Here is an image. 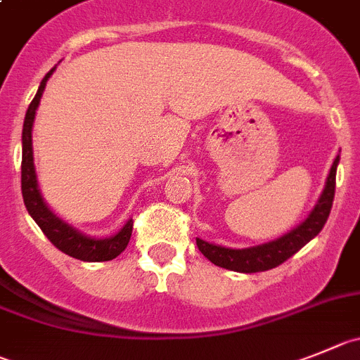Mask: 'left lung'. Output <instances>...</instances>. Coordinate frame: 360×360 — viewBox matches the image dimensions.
<instances>
[{
  "label": "left lung",
  "instance_id": "8db88e82",
  "mask_svg": "<svg viewBox=\"0 0 360 360\" xmlns=\"http://www.w3.org/2000/svg\"><path fill=\"white\" fill-rule=\"evenodd\" d=\"M338 163L339 156L332 163L330 174L327 177V184H325V190L321 193L320 200L314 206V210L311 211L307 220L302 221L297 229L284 234L278 240L270 241V243L257 245V247L250 248H226L220 247V245L207 243V241L197 238L199 250L217 266L227 268V270L233 271H241V274H256V271L271 270V268L282 264L323 229L325 221H327L328 214H330L332 202H334Z\"/></svg>",
  "mask_w": 360,
  "mask_h": 360
}]
</instances>
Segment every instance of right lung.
Segmentation results:
<instances>
[{
  "label": "right lung",
  "instance_id": "obj_1",
  "mask_svg": "<svg viewBox=\"0 0 360 360\" xmlns=\"http://www.w3.org/2000/svg\"><path fill=\"white\" fill-rule=\"evenodd\" d=\"M51 69L44 79L40 82L39 90H37L35 97L30 103L28 112L25 117V126H22V161H21V191L22 199H25V206L28 213L32 214L33 220L37 221V226L42 229L49 241L55 245L58 250H62L67 256L74 257L79 261H89V263H97V261H110L115 259L120 252L127 247L129 243L131 233H133V220H129L115 236L104 238V240H96V238H89L85 234L74 231L72 227L67 226L65 221L60 220L53 211L46 206L42 195H40L39 186H37V176L35 167H33V147H32V127L33 119H35V110L40 103L46 83H48L49 76L53 74Z\"/></svg>",
  "mask_w": 360,
  "mask_h": 360
}]
</instances>
